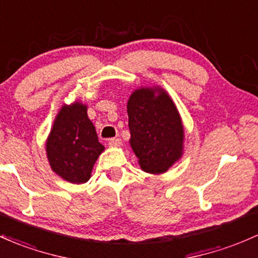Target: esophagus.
<instances>
[{
	"instance_id": "esophagus-1",
	"label": "esophagus",
	"mask_w": 258,
	"mask_h": 258,
	"mask_svg": "<svg viewBox=\"0 0 258 258\" xmlns=\"http://www.w3.org/2000/svg\"><path fill=\"white\" fill-rule=\"evenodd\" d=\"M109 146L112 147V148H117V147L121 146V140L120 138H112V140L109 141Z\"/></svg>"
}]
</instances>
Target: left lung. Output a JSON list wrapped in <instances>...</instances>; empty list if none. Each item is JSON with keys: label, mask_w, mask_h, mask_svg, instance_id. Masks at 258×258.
Returning <instances> with one entry per match:
<instances>
[{"label": "left lung", "mask_w": 258, "mask_h": 258, "mask_svg": "<svg viewBox=\"0 0 258 258\" xmlns=\"http://www.w3.org/2000/svg\"><path fill=\"white\" fill-rule=\"evenodd\" d=\"M130 146L143 171L166 172L183 154L185 130L179 110L165 89L140 87L127 101Z\"/></svg>", "instance_id": "left-lung-1"}]
</instances>
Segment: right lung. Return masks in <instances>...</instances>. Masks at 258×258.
<instances>
[{
    "mask_svg": "<svg viewBox=\"0 0 258 258\" xmlns=\"http://www.w3.org/2000/svg\"><path fill=\"white\" fill-rule=\"evenodd\" d=\"M82 101L63 104L53 121L45 148L50 168L71 183H84L92 176L93 166L104 146Z\"/></svg>",
    "mask_w": 258,
    "mask_h": 258,
    "instance_id": "add662e5",
    "label": "right lung"
}]
</instances>
